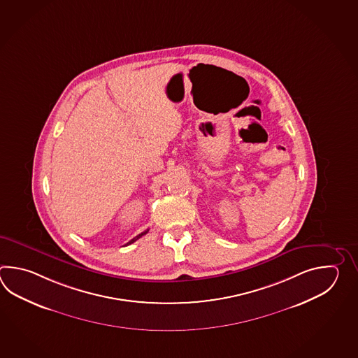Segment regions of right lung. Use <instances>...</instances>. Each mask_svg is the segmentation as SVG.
<instances>
[{
  "mask_svg": "<svg viewBox=\"0 0 358 358\" xmlns=\"http://www.w3.org/2000/svg\"><path fill=\"white\" fill-rule=\"evenodd\" d=\"M147 233H148V229H147V230H145V231H143V233H141V234H138L137 236H134V238H133V239H131V241H129V242H128V243L125 244V245H129V244L134 243V242H136V241H138V239H139V238H141V236H145V234H147Z\"/></svg>",
  "mask_w": 358,
  "mask_h": 358,
  "instance_id": "right-lung-1",
  "label": "right lung"
}]
</instances>
